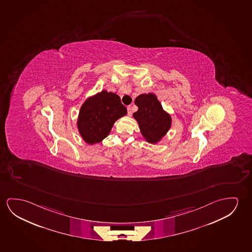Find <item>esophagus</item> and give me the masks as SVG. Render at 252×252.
Wrapping results in <instances>:
<instances>
[{
    "mask_svg": "<svg viewBox=\"0 0 252 252\" xmlns=\"http://www.w3.org/2000/svg\"><path fill=\"white\" fill-rule=\"evenodd\" d=\"M127 113H128V115H132V106H127Z\"/></svg>",
    "mask_w": 252,
    "mask_h": 252,
    "instance_id": "esophagus-1",
    "label": "esophagus"
}]
</instances>
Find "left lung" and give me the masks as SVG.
I'll return each instance as SVG.
<instances>
[{
	"label": "left lung",
	"mask_w": 252,
	"mask_h": 252,
	"mask_svg": "<svg viewBox=\"0 0 252 252\" xmlns=\"http://www.w3.org/2000/svg\"><path fill=\"white\" fill-rule=\"evenodd\" d=\"M139 107L133 113L142 135L149 143H156L167 133L171 126V118L163 111L157 97L153 93L141 94L136 97Z\"/></svg>",
	"instance_id": "obj_1"
}]
</instances>
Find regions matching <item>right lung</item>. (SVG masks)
<instances>
[{
	"instance_id": "obj_1",
	"label": "right lung",
	"mask_w": 252,
	"mask_h": 252,
	"mask_svg": "<svg viewBox=\"0 0 252 252\" xmlns=\"http://www.w3.org/2000/svg\"><path fill=\"white\" fill-rule=\"evenodd\" d=\"M126 112L127 110L117 94L102 91L82 105L78 130L87 143H98L107 137L114 122Z\"/></svg>"
}]
</instances>
